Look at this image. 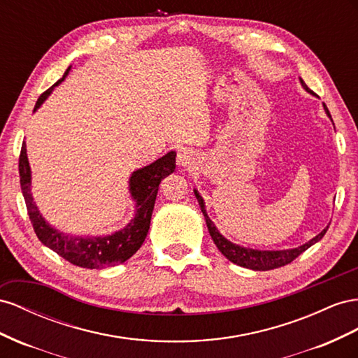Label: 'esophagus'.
I'll return each mask as SVG.
<instances>
[{
  "mask_svg": "<svg viewBox=\"0 0 358 358\" xmlns=\"http://www.w3.org/2000/svg\"><path fill=\"white\" fill-rule=\"evenodd\" d=\"M177 162H178L180 166L186 168V166L193 165V162H195V156H193V152H192L190 150L182 148V150H180V152H178Z\"/></svg>",
  "mask_w": 358,
  "mask_h": 358,
  "instance_id": "34e87169",
  "label": "esophagus"
}]
</instances>
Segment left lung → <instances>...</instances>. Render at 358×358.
<instances>
[{
    "mask_svg": "<svg viewBox=\"0 0 358 358\" xmlns=\"http://www.w3.org/2000/svg\"><path fill=\"white\" fill-rule=\"evenodd\" d=\"M300 84L301 87L308 91V93L313 94L312 91L308 88V85L304 84V80L300 78ZM324 110L327 117H329L331 120V115L329 109H327L325 103H324ZM333 122V120H331ZM193 192H195V196L199 202V207H201V211L203 214V217H206V222H207V228H208V232L210 236L214 241V244H216L217 249L222 252L223 257H227L231 262L240 265V267H244V268H249V270H253V271H267V270H273V268H279V267H283V265H287L289 262H292L295 258L299 257V255H301L304 250H308L310 246H313L315 243H318L324 236L327 229H329V227H327L325 229H322L318 236L313 237L310 241L301 244V246L299 248H294V249H283V250H259V249H250V248H243V246H238V244L229 241L228 238H224L222 234L219 232V229L216 228V224H214L211 222V219L208 217L207 214V210H206V202H203V198L199 195V192L196 189H193Z\"/></svg>",
    "mask_w": 358,
    "mask_h": 358,
    "instance_id": "left-lung-1",
    "label": "left lung"
}]
</instances>
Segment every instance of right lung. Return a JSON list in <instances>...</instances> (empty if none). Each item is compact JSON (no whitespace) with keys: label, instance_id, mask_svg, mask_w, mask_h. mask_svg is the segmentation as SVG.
Instances as JSON below:
<instances>
[{"label":"right lung","instance_id":"1","mask_svg":"<svg viewBox=\"0 0 358 358\" xmlns=\"http://www.w3.org/2000/svg\"><path fill=\"white\" fill-rule=\"evenodd\" d=\"M71 67L66 70L64 76L58 83L38 97L34 112L43 105V101L50 96L54 88L63 83ZM176 151H169L168 155L156 162L131 172L129 178V192L131 199L135 201L136 210L134 219L124 228L115 231L110 236H70V234H64L50 227L36 206L31 193V168H29L27 156V144L24 142L19 156L20 189H22L28 216L33 223L36 236L46 248L58 253L61 258L83 268L93 270L114 267V265L127 261L138 252L147 237L159 185L163 178L176 171Z\"/></svg>","mask_w":358,"mask_h":358}]
</instances>
